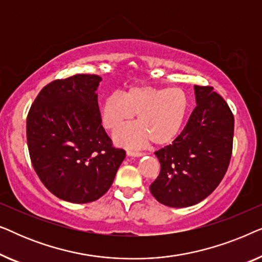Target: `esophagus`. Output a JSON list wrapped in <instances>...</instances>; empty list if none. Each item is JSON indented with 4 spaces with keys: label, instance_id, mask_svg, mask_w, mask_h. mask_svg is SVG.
Listing matches in <instances>:
<instances>
[{
    "label": "esophagus",
    "instance_id": "obj_1",
    "mask_svg": "<svg viewBox=\"0 0 262 262\" xmlns=\"http://www.w3.org/2000/svg\"><path fill=\"white\" fill-rule=\"evenodd\" d=\"M126 154H127V156H130V157H141V156L144 155V154H143V152H139V151H131V150H127Z\"/></svg>",
    "mask_w": 262,
    "mask_h": 262
}]
</instances>
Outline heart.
<instances>
[{
  "mask_svg": "<svg viewBox=\"0 0 262 262\" xmlns=\"http://www.w3.org/2000/svg\"><path fill=\"white\" fill-rule=\"evenodd\" d=\"M188 96L181 88L132 85L123 93L106 96L100 106L102 125L116 132L138 114L140 121L117 132L114 141L126 148H142L170 143L180 132L187 117Z\"/></svg>",
  "mask_w": 262,
  "mask_h": 262,
  "instance_id": "1",
  "label": "heart"
}]
</instances>
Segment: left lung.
I'll list each match as a JSON object with an SVG mask.
<instances>
[{
    "mask_svg": "<svg viewBox=\"0 0 262 262\" xmlns=\"http://www.w3.org/2000/svg\"><path fill=\"white\" fill-rule=\"evenodd\" d=\"M196 106L171 144L155 151L161 171L150 185L157 202L170 207L195 205L227 173L232 151L234 116L212 87L194 85Z\"/></svg>",
    "mask_w": 262,
    "mask_h": 262,
    "instance_id": "8db88e82",
    "label": "left lung"
}]
</instances>
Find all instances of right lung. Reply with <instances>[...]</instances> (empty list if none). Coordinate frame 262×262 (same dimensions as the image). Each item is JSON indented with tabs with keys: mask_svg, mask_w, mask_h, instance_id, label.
I'll return each mask as SVG.
<instances>
[{
	"mask_svg": "<svg viewBox=\"0 0 262 262\" xmlns=\"http://www.w3.org/2000/svg\"><path fill=\"white\" fill-rule=\"evenodd\" d=\"M101 77L78 74L45 85L27 116V145L35 173L57 198L85 204L113 184L126 154L101 125Z\"/></svg>",
	"mask_w": 262,
	"mask_h": 262,
	"instance_id": "add662e5",
	"label": "right lung"
}]
</instances>
